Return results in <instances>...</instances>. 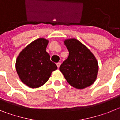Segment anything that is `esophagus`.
I'll return each instance as SVG.
<instances>
[{
    "mask_svg": "<svg viewBox=\"0 0 120 120\" xmlns=\"http://www.w3.org/2000/svg\"><path fill=\"white\" fill-rule=\"evenodd\" d=\"M56 65H57V67H58V68H59V67H60V65H61V63H60V62H58V63L56 64Z\"/></svg>",
    "mask_w": 120,
    "mask_h": 120,
    "instance_id": "1",
    "label": "esophagus"
}]
</instances>
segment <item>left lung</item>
<instances>
[{
    "label": "left lung",
    "mask_w": 120,
    "mask_h": 120,
    "mask_svg": "<svg viewBox=\"0 0 120 120\" xmlns=\"http://www.w3.org/2000/svg\"><path fill=\"white\" fill-rule=\"evenodd\" d=\"M68 57L59 67L67 82L73 87L83 89L91 85L98 73V62L91 51L76 39L64 41Z\"/></svg>",
    "instance_id": "8db88e82"
}]
</instances>
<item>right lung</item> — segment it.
<instances>
[{
  "mask_svg": "<svg viewBox=\"0 0 120 120\" xmlns=\"http://www.w3.org/2000/svg\"><path fill=\"white\" fill-rule=\"evenodd\" d=\"M48 40L39 38L26 47L17 57V73L24 84L32 88L43 85L52 72L58 68L46 52Z\"/></svg>",
  "mask_w": 120,
  "mask_h": 120,
  "instance_id": "right-lung-1",
  "label": "right lung"
}]
</instances>
